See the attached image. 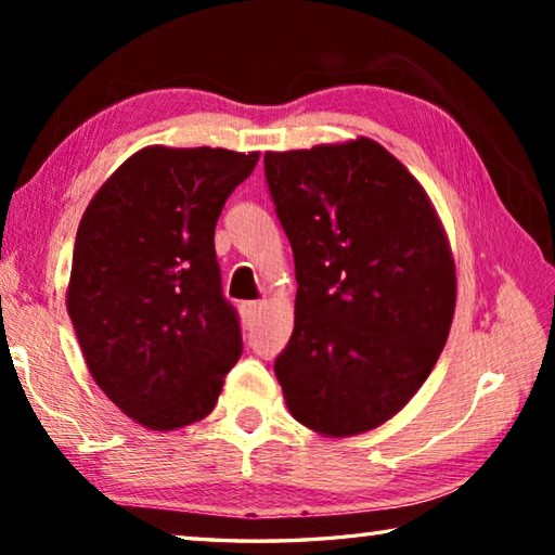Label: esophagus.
Segmentation results:
<instances>
[{
	"instance_id": "obj_1",
	"label": "esophagus",
	"mask_w": 555,
	"mask_h": 555,
	"mask_svg": "<svg viewBox=\"0 0 555 555\" xmlns=\"http://www.w3.org/2000/svg\"><path fill=\"white\" fill-rule=\"evenodd\" d=\"M261 300H247V304H242V315H244V321L247 323H251L255 321V318L261 313Z\"/></svg>"
}]
</instances>
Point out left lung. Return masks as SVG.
<instances>
[{"label":"left lung","mask_w":555,"mask_h":555,"mask_svg":"<svg viewBox=\"0 0 555 555\" xmlns=\"http://www.w3.org/2000/svg\"><path fill=\"white\" fill-rule=\"evenodd\" d=\"M294 249L296 325L274 362L288 411L325 436L377 428L436 367L455 264L428 195L372 139L264 154Z\"/></svg>","instance_id":"left-lung-1"}]
</instances>
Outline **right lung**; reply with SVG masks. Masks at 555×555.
I'll return each instance as SVG.
<instances>
[{"label": "right lung", "mask_w": 555, "mask_h": 555, "mask_svg": "<svg viewBox=\"0 0 555 555\" xmlns=\"http://www.w3.org/2000/svg\"><path fill=\"white\" fill-rule=\"evenodd\" d=\"M257 158L146 146L107 178L80 220L68 286L75 335L98 387L152 430L208 416L242 354L215 224Z\"/></svg>", "instance_id": "1"}]
</instances>
